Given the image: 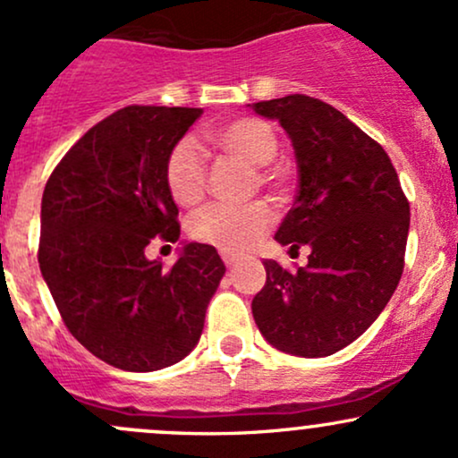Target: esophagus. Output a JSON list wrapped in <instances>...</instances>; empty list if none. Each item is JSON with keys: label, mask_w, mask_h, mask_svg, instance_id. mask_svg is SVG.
I'll use <instances>...</instances> for the list:
<instances>
[{"label": "esophagus", "mask_w": 458, "mask_h": 458, "mask_svg": "<svg viewBox=\"0 0 458 458\" xmlns=\"http://www.w3.org/2000/svg\"><path fill=\"white\" fill-rule=\"evenodd\" d=\"M221 260L225 263V267H233V265L239 263V256L237 254H230V252H221Z\"/></svg>", "instance_id": "obj_1"}]
</instances>
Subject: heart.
Masks as SVG:
<instances>
[{"mask_svg": "<svg viewBox=\"0 0 458 458\" xmlns=\"http://www.w3.org/2000/svg\"><path fill=\"white\" fill-rule=\"evenodd\" d=\"M208 139L225 154L259 169L256 178L260 184L274 189L283 184L280 174L267 167L278 154V139L269 123L254 117H239L215 128ZM206 178L208 167L199 145L191 137L180 139L165 160V182L169 193L182 206L198 204L206 193ZM271 221L274 213L265 202L243 206L208 204L191 215L189 234L221 252H243L267 233Z\"/></svg>", "mask_w": 458, "mask_h": 458, "instance_id": "obj_1", "label": "heart"}]
</instances>
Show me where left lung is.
<instances>
[{"label":"left lung","instance_id":"1","mask_svg":"<svg viewBox=\"0 0 458 458\" xmlns=\"http://www.w3.org/2000/svg\"><path fill=\"white\" fill-rule=\"evenodd\" d=\"M252 110L278 119L298 160V195L276 241L310 250L309 265L295 271L265 260L254 321L276 350L330 356L359 339L394 295L409 202L385 149L330 104L295 93Z\"/></svg>","mask_w":458,"mask_h":458}]
</instances>
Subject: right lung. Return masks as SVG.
I'll use <instances>...</instances> for the list:
<instances>
[{"mask_svg": "<svg viewBox=\"0 0 458 458\" xmlns=\"http://www.w3.org/2000/svg\"><path fill=\"white\" fill-rule=\"evenodd\" d=\"M202 108L128 106L89 130L43 191L38 265L60 318L104 363L156 371L198 345L225 265L184 243L169 269L145 248L180 237L165 160Z\"/></svg>", "mask_w": 458, "mask_h": 458, "instance_id": "1", "label": "right lung"}]
</instances>
